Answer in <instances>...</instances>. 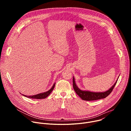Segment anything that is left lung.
Instances as JSON below:
<instances>
[{"label":"left lung","mask_w":131,"mask_h":131,"mask_svg":"<svg viewBox=\"0 0 131 131\" xmlns=\"http://www.w3.org/2000/svg\"><path fill=\"white\" fill-rule=\"evenodd\" d=\"M118 80L116 82V83L114 84V85L112 86L109 90L108 91L105 92H92L90 91H82L80 90L78 86L76 85V84L75 83V81H74V79L73 77V87L74 89V91L81 98L82 100L84 101H95L98 100L102 99H104L108 96L111 92L113 91L115 85L116 84Z\"/></svg>","instance_id":"8db88e82"}]
</instances>
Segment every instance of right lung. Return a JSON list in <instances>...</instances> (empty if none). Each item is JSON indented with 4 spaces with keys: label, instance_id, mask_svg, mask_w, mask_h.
<instances>
[{
    "label": "right lung",
    "instance_id": "obj_1",
    "mask_svg": "<svg viewBox=\"0 0 131 131\" xmlns=\"http://www.w3.org/2000/svg\"><path fill=\"white\" fill-rule=\"evenodd\" d=\"M55 83H54L53 85V86L51 88V89L50 90H49L48 91L43 93H40V94H37L35 95H32V96H26L25 95H23V96H25V97H27L28 98H30V99H43L46 98L47 97H48L50 94V93H51V92L53 91V89L54 88Z\"/></svg>",
    "mask_w": 131,
    "mask_h": 131
}]
</instances>
